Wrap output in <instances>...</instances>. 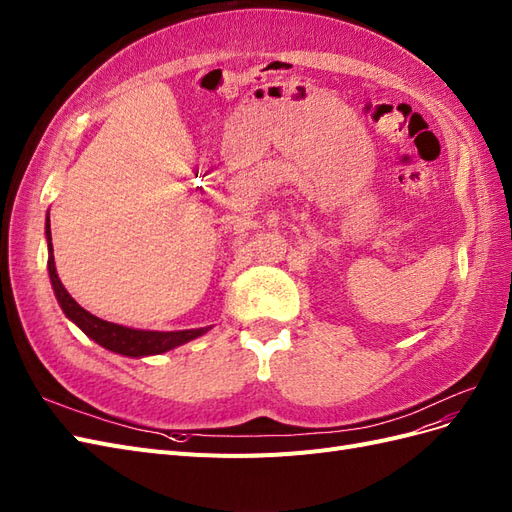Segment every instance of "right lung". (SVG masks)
I'll use <instances>...</instances> for the list:
<instances>
[{
	"label": "right lung",
	"mask_w": 512,
	"mask_h": 512,
	"mask_svg": "<svg viewBox=\"0 0 512 512\" xmlns=\"http://www.w3.org/2000/svg\"><path fill=\"white\" fill-rule=\"evenodd\" d=\"M46 242H48V276H51V285L55 291V298L72 323H76L82 332L91 340H95L104 349L119 353L125 357H146V355H161L174 346L185 344L197 336L206 334L210 327H197V329H178V332H153V329H134L104 321L100 317L91 315L89 310L76 304L72 295L65 291L61 280L57 276L55 257H53V242H51V219L46 217Z\"/></svg>",
	"instance_id": "1"
}]
</instances>
